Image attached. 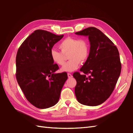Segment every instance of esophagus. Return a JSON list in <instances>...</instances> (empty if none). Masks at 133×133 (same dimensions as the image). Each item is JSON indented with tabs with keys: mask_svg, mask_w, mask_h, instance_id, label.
<instances>
[{
	"mask_svg": "<svg viewBox=\"0 0 133 133\" xmlns=\"http://www.w3.org/2000/svg\"><path fill=\"white\" fill-rule=\"evenodd\" d=\"M68 78H71L73 77V75H71V74H70V73H68Z\"/></svg>",
	"mask_w": 133,
	"mask_h": 133,
	"instance_id": "34e87169",
	"label": "esophagus"
}]
</instances>
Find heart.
<instances>
[{
  "label": "heart",
  "mask_w": 133,
  "mask_h": 133,
  "mask_svg": "<svg viewBox=\"0 0 133 133\" xmlns=\"http://www.w3.org/2000/svg\"><path fill=\"white\" fill-rule=\"evenodd\" d=\"M61 52L55 49L50 51V56L54 63L58 65L65 64L64 55H68L69 60L62 68L63 71H73L77 69L80 63H84L88 58L90 46L85 38L77 39L67 37L59 45Z\"/></svg>",
  "instance_id": "heart-1"
}]
</instances>
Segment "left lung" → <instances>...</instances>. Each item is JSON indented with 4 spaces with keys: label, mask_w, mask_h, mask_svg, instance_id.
I'll return each mask as SVG.
<instances>
[{
    "label": "left lung",
    "mask_w": 133,
    "mask_h": 133,
    "mask_svg": "<svg viewBox=\"0 0 133 133\" xmlns=\"http://www.w3.org/2000/svg\"><path fill=\"white\" fill-rule=\"evenodd\" d=\"M88 36L90 42L88 58L80 71L75 72V94L78 101L84 105L95 106L108 98L119 78L121 69L119 52L116 46L102 32L91 27L75 32ZM89 74L88 77L86 74Z\"/></svg>",
    "instance_id": "8db88e82"
}]
</instances>
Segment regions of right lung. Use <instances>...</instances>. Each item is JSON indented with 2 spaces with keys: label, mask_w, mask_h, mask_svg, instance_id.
I'll list each match as a JSON object with an SVG mask.
<instances>
[{
  "label": "right lung",
  "mask_w": 133,
  "mask_h": 133,
  "mask_svg": "<svg viewBox=\"0 0 133 133\" xmlns=\"http://www.w3.org/2000/svg\"><path fill=\"white\" fill-rule=\"evenodd\" d=\"M64 35L37 30L25 40L16 55V79L27 99L38 109H47L58 103L67 73H55L50 51Z\"/></svg>",
  "instance_id": "add662e5"
}]
</instances>
